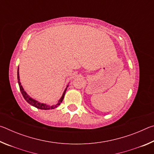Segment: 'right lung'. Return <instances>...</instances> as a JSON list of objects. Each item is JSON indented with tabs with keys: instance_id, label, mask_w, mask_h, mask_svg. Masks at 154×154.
<instances>
[{
	"instance_id": "right-lung-1",
	"label": "right lung",
	"mask_w": 154,
	"mask_h": 154,
	"mask_svg": "<svg viewBox=\"0 0 154 154\" xmlns=\"http://www.w3.org/2000/svg\"><path fill=\"white\" fill-rule=\"evenodd\" d=\"M17 82H18V85H19L21 93H22V94L23 96V97H24V98L25 99V100L28 103H29L30 105H31L33 106H35V107L39 109H43V110H49V109H54L56 107H58V106L60 105L61 103L62 102V100H63L66 89H67V88L69 87V84H68L66 88H65L63 94H62L61 98H60V100L58 101V103L55 104V105H47V104H45V103H41L40 102H38V101L36 100L35 99H34L32 97H30V96L26 93V92L24 88H23L22 83H21V82H20V74H19V66H18V68H17Z\"/></svg>"
}]
</instances>
